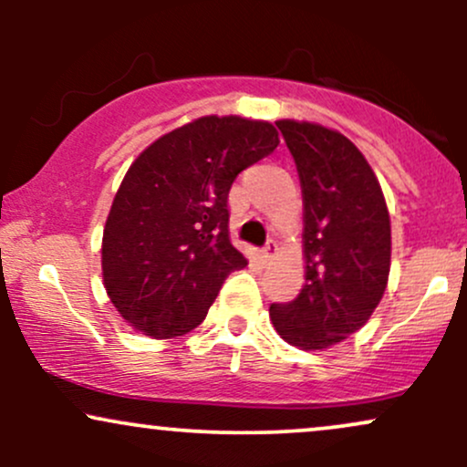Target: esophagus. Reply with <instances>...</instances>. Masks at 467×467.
Listing matches in <instances>:
<instances>
[{
	"label": "esophagus",
	"instance_id": "34e87169",
	"mask_svg": "<svg viewBox=\"0 0 467 467\" xmlns=\"http://www.w3.org/2000/svg\"><path fill=\"white\" fill-rule=\"evenodd\" d=\"M261 254H264L265 261L275 259V254H276V241H275V239L267 241V244L264 245V250H261Z\"/></svg>",
	"mask_w": 467,
	"mask_h": 467
}]
</instances>
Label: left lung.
Here are the masks:
<instances>
[{
	"mask_svg": "<svg viewBox=\"0 0 467 467\" xmlns=\"http://www.w3.org/2000/svg\"><path fill=\"white\" fill-rule=\"evenodd\" d=\"M276 127L301 178L307 275L294 301L270 305V318L289 345L327 349L360 329L382 301L390 270L387 202L349 138L312 122Z\"/></svg>",
	"mask_w": 467,
	"mask_h": 467,
	"instance_id": "left-lung-1",
	"label": "left lung"
}]
</instances>
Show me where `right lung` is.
I'll return each mask as SVG.
<instances>
[{
    "mask_svg": "<svg viewBox=\"0 0 467 467\" xmlns=\"http://www.w3.org/2000/svg\"><path fill=\"white\" fill-rule=\"evenodd\" d=\"M276 147L270 122L203 116L138 155L103 233L105 289L127 323L175 337L206 318L226 276L248 265L230 241V186Z\"/></svg>",
    "mask_w": 467,
    "mask_h": 467,
    "instance_id": "obj_1",
    "label": "right lung"
}]
</instances>
